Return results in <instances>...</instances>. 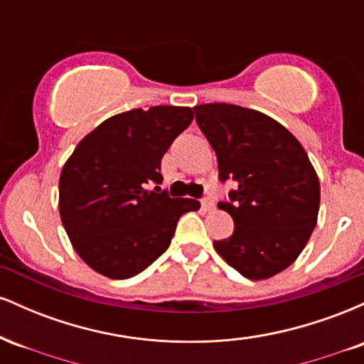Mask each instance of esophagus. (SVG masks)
Returning <instances> with one entry per match:
<instances>
[{"label":"esophagus","instance_id":"34e87169","mask_svg":"<svg viewBox=\"0 0 364 364\" xmlns=\"http://www.w3.org/2000/svg\"><path fill=\"white\" fill-rule=\"evenodd\" d=\"M202 207H203V210H205V212H212V210H214V208H215L214 200H210V198L202 200Z\"/></svg>","mask_w":364,"mask_h":364}]
</instances>
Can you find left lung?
Instances as JSON below:
<instances>
[{"label":"left lung","instance_id":"1","mask_svg":"<svg viewBox=\"0 0 364 364\" xmlns=\"http://www.w3.org/2000/svg\"><path fill=\"white\" fill-rule=\"evenodd\" d=\"M196 123L215 150L219 178L236 190L219 208L235 220L215 252L252 281L296 262L318 219L320 181L298 139L279 121L235 104L195 106Z\"/></svg>","mask_w":364,"mask_h":364}]
</instances>
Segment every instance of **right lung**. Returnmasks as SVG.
<instances>
[{
    "label": "right lung",
    "mask_w": 364,
    "mask_h": 364,
    "mask_svg": "<svg viewBox=\"0 0 364 364\" xmlns=\"http://www.w3.org/2000/svg\"><path fill=\"white\" fill-rule=\"evenodd\" d=\"M193 109L154 106L111 116L78 141L60 176V215L73 250L109 279L140 274L169 248L179 217L198 210L191 198H169L161 159L190 127Z\"/></svg>",
    "instance_id": "obj_1"
}]
</instances>
